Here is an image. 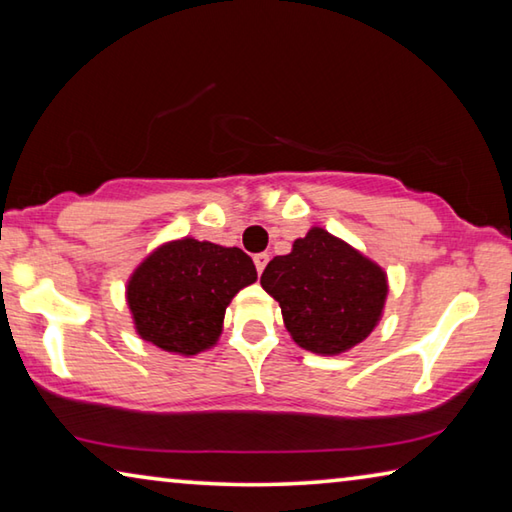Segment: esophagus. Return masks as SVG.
<instances>
[{"mask_svg":"<svg viewBox=\"0 0 512 512\" xmlns=\"http://www.w3.org/2000/svg\"><path fill=\"white\" fill-rule=\"evenodd\" d=\"M268 253H257L255 257H253V262H255V268H257V273L262 275L264 273V268H266V264H268Z\"/></svg>","mask_w":512,"mask_h":512,"instance_id":"34e87169","label":"esophagus"}]
</instances>
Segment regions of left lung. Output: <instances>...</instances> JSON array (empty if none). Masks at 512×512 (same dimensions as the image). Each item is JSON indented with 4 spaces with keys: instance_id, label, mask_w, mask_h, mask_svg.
Returning a JSON list of instances; mask_svg holds the SVG:
<instances>
[{
    "instance_id": "8db88e82",
    "label": "left lung",
    "mask_w": 512,
    "mask_h": 512,
    "mask_svg": "<svg viewBox=\"0 0 512 512\" xmlns=\"http://www.w3.org/2000/svg\"><path fill=\"white\" fill-rule=\"evenodd\" d=\"M259 282L280 302L293 341L316 354H341L366 339L388 293L386 273L323 228L273 257Z\"/></svg>"
}]
</instances>
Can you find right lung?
Here are the masks:
<instances>
[{
	"instance_id": "right-lung-1",
	"label": "right lung",
	"mask_w": 512,
	"mask_h": 512,
	"mask_svg": "<svg viewBox=\"0 0 512 512\" xmlns=\"http://www.w3.org/2000/svg\"><path fill=\"white\" fill-rule=\"evenodd\" d=\"M255 280L253 259L241 248L185 237L160 246L135 268L126 300L144 341L192 357L212 348L225 307Z\"/></svg>"
}]
</instances>
